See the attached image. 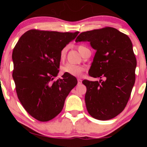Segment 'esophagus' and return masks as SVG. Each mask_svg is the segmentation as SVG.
I'll return each mask as SVG.
<instances>
[{"label": "esophagus", "mask_w": 147, "mask_h": 147, "mask_svg": "<svg viewBox=\"0 0 147 147\" xmlns=\"http://www.w3.org/2000/svg\"><path fill=\"white\" fill-rule=\"evenodd\" d=\"M77 83H78V84H82V79H77Z\"/></svg>", "instance_id": "esophagus-1"}]
</instances>
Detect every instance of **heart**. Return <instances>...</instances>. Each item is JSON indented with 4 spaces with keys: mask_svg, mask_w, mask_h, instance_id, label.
Instances as JSON below:
<instances>
[{
    "mask_svg": "<svg viewBox=\"0 0 147 147\" xmlns=\"http://www.w3.org/2000/svg\"><path fill=\"white\" fill-rule=\"evenodd\" d=\"M77 50L79 53L82 55H84V52H86V50H88L86 47L84 46V45H79L77 46ZM66 52H67V48H64L61 50V51L60 52V60L61 61H63L65 59V55H66ZM84 70L83 67L80 66V65H74V64H70V63H66L65 65H64L61 68V72L62 73L65 74V75H69L71 76H74V77H79L82 75V72Z\"/></svg>",
    "mask_w": 147,
    "mask_h": 147,
    "instance_id": "1",
    "label": "heart"
}]
</instances>
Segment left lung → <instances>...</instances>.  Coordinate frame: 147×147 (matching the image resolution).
<instances>
[{"instance_id": "obj_1", "label": "left lung", "mask_w": 147, "mask_h": 147, "mask_svg": "<svg viewBox=\"0 0 147 147\" xmlns=\"http://www.w3.org/2000/svg\"><path fill=\"white\" fill-rule=\"evenodd\" d=\"M90 42L96 50L89 75L104 80L82 82L86 86L85 102L88 113L99 120L119 115L129 101L136 80L137 61L129 37L106 27L81 33L75 42Z\"/></svg>"}]
</instances>
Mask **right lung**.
Segmentation results:
<instances>
[{"mask_svg":"<svg viewBox=\"0 0 147 147\" xmlns=\"http://www.w3.org/2000/svg\"><path fill=\"white\" fill-rule=\"evenodd\" d=\"M79 32L30 30L20 37L12 52L14 79L18 98L37 120L53 119L63 108L65 98L77 85L74 76L58 75L60 52Z\"/></svg>","mask_w":147,"mask_h":147,"instance_id":"1","label":"right lung"}]
</instances>
